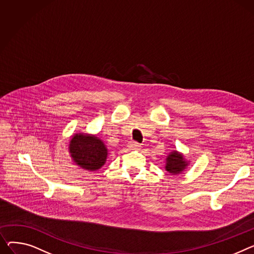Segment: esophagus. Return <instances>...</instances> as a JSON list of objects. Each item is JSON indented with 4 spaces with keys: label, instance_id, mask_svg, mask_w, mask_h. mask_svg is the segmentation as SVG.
<instances>
[{
    "label": "esophagus",
    "instance_id": "esophagus-1",
    "mask_svg": "<svg viewBox=\"0 0 254 254\" xmlns=\"http://www.w3.org/2000/svg\"><path fill=\"white\" fill-rule=\"evenodd\" d=\"M128 147H129L130 149H132V150H137V149H140L141 145H140L139 143H136V142H130V143L128 144Z\"/></svg>",
    "mask_w": 254,
    "mask_h": 254
}]
</instances>
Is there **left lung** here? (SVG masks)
<instances>
[{
  "label": "left lung",
  "instance_id": "1",
  "mask_svg": "<svg viewBox=\"0 0 254 254\" xmlns=\"http://www.w3.org/2000/svg\"><path fill=\"white\" fill-rule=\"evenodd\" d=\"M190 160L186 159L182 152L178 150H172V152H170L165 158L164 168L172 176H178L185 174L186 170L190 165Z\"/></svg>",
  "mask_w": 254,
  "mask_h": 254
}]
</instances>
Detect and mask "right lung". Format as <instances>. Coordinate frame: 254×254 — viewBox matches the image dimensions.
Returning a JSON list of instances; mask_svg holds the SVG:
<instances>
[{
  "label": "right lung",
  "instance_id": "obj_1",
  "mask_svg": "<svg viewBox=\"0 0 254 254\" xmlns=\"http://www.w3.org/2000/svg\"><path fill=\"white\" fill-rule=\"evenodd\" d=\"M71 160L82 170L99 171L108 158V149L96 134L88 132L73 133L68 144Z\"/></svg>",
  "mask_w": 254,
  "mask_h": 254
}]
</instances>
